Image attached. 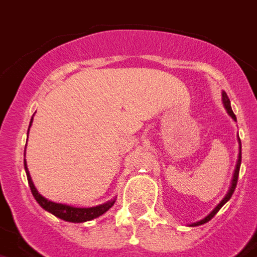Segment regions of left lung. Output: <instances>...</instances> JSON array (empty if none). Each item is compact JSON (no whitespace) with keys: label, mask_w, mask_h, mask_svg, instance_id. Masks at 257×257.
I'll use <instances>...</instances> for the list:
<instances>
[{"label":"left lung","mask_w":257,"mask_h":257,"mask_svg":"<svg viewBox=\"0 0 257 257\" xmlns=\"http://www.w3.org/2000/svg\"><path fill=\"white\" fill-rule=\"evenodd\" d=\"M222 100H223V104H224V108H226L227 110V113L230 114L231 117L236 121V116H235V113L232 112V108H231V103H230V99H228V96H227V93L223 91L222 92ZM239 137V136H237ZM239 140V157H237V162H236V168H235V172H233V177H232V182H231V187L230 190H228V193H227V195L222 199V202L216 206L214 210H212L210 214H208L207 216L204 219H202V220H199V222L197 223H193L191 226H201V224H203V223H207L208 220H211L214 216L216 215V212L220 210V208L223 207V204L227 203V202L230 201V198L232 197V194L233 191H235V187H236V183H237V177H239V170H240V164H241V143H240V139H237Z\"/></svg>","instance_id":"1"}]
</instances>
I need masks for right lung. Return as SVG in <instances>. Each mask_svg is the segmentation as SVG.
<instances>
[{
  "mask_svg": "<svg viewBox=\"0 0 257 257\" xmlns=\"http://www.w3.org/2000/svg\"><path fill=\"white\" fill-rule=\"evenodd\" d=\"M31 122H33V117H31L29 129H30L31 126ZM25 170H26L29 186H30L31 193H33V195H34L35 201L38 202L39 206H41L42 208H45L46 211L51 212V214L55 215L56 218L63 219V220H66V222L83 223V222H87V220H92V219L97 218V216L103 215L104 212H107L108 210H109V208L114 204V199L113 201L107 202V203L99 204V206H96V207H72V206H68V204H62V203L51 202L49 201V199H46L45 197H42L41 194L38 193V190L35 189L34 183H33V181H31L30 173H29V170H27L26 160H25Z\"/></svg>",
  "mask_w": 257,
  "mask_h": 257,
  "instance_id": "add662e5",
  "label": "right lung"
}]
</instances>
